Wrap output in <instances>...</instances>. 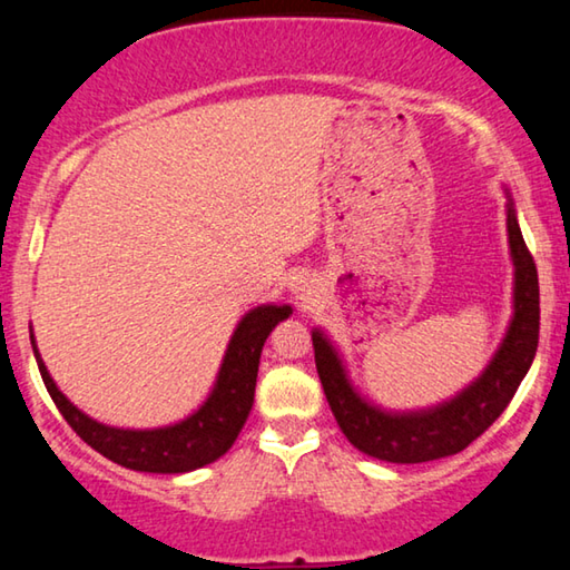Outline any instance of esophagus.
<instances>
[{"label":"esophagus","mask_w":570,"mask_h":570,"mask_svg":"<svg viewBox=\"0 0 570 570\" xmlns=\"http://www.w3.org/2000/svg\"><path fill=\"white\" fill-rule=\"evenodd\" d=\"M308 294H312V292H308V288H302V294H298V298H302V302L306 304L308 302Z\"/></svg>","instance_id":"esophagus-1"}]
</instances>
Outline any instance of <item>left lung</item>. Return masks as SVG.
Instances as JSON below:
<instances>
[{
    "mask_svg": "<svg viewBox=\"0 0 570 570\" xmlns=\"http://www.w3.org/2000/svg\"><path fill=\"white\" fill-rule=\"evenodd\" d=\"M508 244L515 268L513 320L480 377L435 407L390 412L366 402L346 374L336 346L326 340L322 330L312 332L316 372H320L326 402L346 440L364 455L400 462V465L458 455L472 440H478L513 400L538 350L540 294L535 262L520 234L510 196Z\"/></svg>",
    "mask_w": 570,
    "mask_h": 570,
    "instance_id": "1",
    "label": "left lung"
}]
</instances>
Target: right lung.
<instances>
[{
    "mask_svg": "<svg viewBox=\"0 0 570 570\" xmlns=\"http://www.w3.org/2000/svg\"><path fill=\"white\" fill-rule=\"evenodd\" d=\"M288 314H292V306L286 304H262L250 308L238 322L234 336H230L216 384L206 402L188 414L186 420L153 430L110 428V424H102L82 410H77L47 372L40 350L35 344V334H30V340L37 366H40L42 382L52 402L62 412L67 424L92 450H98L100 455L118 462L122 468L178 475V472H190L208 465V462L226 455L234 445L250 407H254L258 360H262L264 342L278 322L288 320Z\"/></svg>",
    "mask_w": 570,
    "mask_h": 570,
    "instance_id": "add662e5",
    "label": "right lung"
}]
</instances>
